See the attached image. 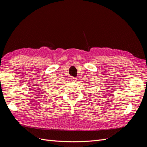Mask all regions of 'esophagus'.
I'll return each mask as SVG.
<instances>
[{"instance_id": "1", "label": "esophagus", "mask_w": 147, "mask_h": 147, "mask_svg": "<svg viewBox=\"0 0 147 147\" xmlns=\"http://www.w3.org/2000/svg\"><path fill=\"white\" fill-rule=\"evenodd\" d=\"M70 80L71 82H75L76 81V78L74 77H70Z\"/></svg>"}]
</instances>
